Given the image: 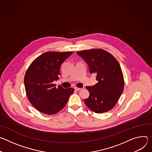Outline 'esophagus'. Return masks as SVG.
<instances>
[{
  "label": "esophagus",
  "instance_id": "1",
  "mask_svg": "<svg viewBox=\"0 0 152 152\" xmlns=\"http://www.w3.org/2000/svg\"><path fill=\"white\" fill-rule=\"evenodd\" d=\"M75 90H77V91H80V90H82L83 88H77V87H76L75 88Z\"/></svg>",
  "mask_w": 152,
  "mask_h": 152
}]
</instances>
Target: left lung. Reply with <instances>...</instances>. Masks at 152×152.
Returning <instances> with one entry per match:
<instances>
[{"label": "left lung", "mask_w": 152, "mask_h": 152, "mask_svg": "<svg viewBox=\"0 0 152 152\" xmlns=\"http://www.w3.org/2000/svg\"><path fill=\"white\" fill-rule=\"evenodd\" d=\"M87 63L90 73L96 75L95 85L86 86L90 93L84 102L96 113H103L114 107L124 90V77L120 64L111 53L100 49L77 52Z\"/></svg>", "instance_id": "1"}]
</instances>
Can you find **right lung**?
Wrapping results in <instances>:
<instances>
[{
  "mask_svg": "<svg viewBox=\"0 0 152 152\" xmlns=\"http://www.w3.org/2000/svg\"><path fill=\"white\" fill-rule=\"evenodd\" d=\"M73 52H48L37 58L28 67L24 83L27 97L39 112L48 115L55 114L66 106L73 88H58L53 83L60 75L62 63Z\"/></svg>",
  "mask_w": 152,
  "mask_h": 152,
  "instance_id": "right-lung-1",
  "label": "right lung"
}]
</instances>
